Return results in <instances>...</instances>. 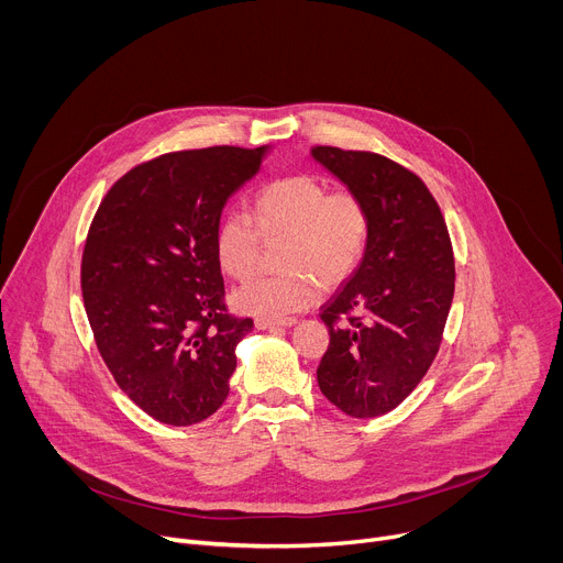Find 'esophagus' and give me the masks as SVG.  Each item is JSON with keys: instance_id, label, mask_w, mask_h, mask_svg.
<instances>
[{"instance_id": "obj_1", "label": "esophagus", "mask_w": 563, "mask_h": 563, "mask_svg": "<svg viewBox=\"0 0 563 563\" xmlns=\"http://www.w3.org/2000/svg\"><path fill=\"white\" fill-rule=\"evenodd\" d=\"M296 325V318H283V320H269V318H256V328L258 330H276V328H291Z\"/></svg>"}]
</instances>
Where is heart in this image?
Instances as JSON below:
<instances>
[{"instance_id": "b5f03b06", "label": "heart", "mask_w": 563, "mask_h": 563, "mask_svg": "<svg viewBox=\"0 0 563 563\" xmlns=\"http://www.w3.org/2000/svg\"><path fill=\"white\" fill-rule=\"evenodd\" d=\"M254 222L229 211L213 233L218 267L235 280L250 278L263 240L280 247L289 274L254 278L231 294L240 313L283 320L320 298V283L339 285L358 267L369 243V211L352 189H330L323 180L296 174L265 185L254 200Z\"/></svg>"}]
</instances>
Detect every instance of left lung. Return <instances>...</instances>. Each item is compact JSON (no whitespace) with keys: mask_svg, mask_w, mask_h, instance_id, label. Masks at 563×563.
I'll return each mask as SVG.
<instances>
[{"mask_svg":"<svg viewBox=\"0 0 563 563\" xmlns=\"http://www.w3.org/2000/svg\"><path fill=\"white\" fill-rule=\"evenodd\" d=\"M311 157L369 211L363 261L320 307L330 347L318 387L350 417L394 410L421 383L454 296V254L443 213L419 176L369 151L313 146Z\"/></svg>","mask_w":563,"mask_h":563,"instance_id":"left-lung-1","label":"left lung"}]
</instances>
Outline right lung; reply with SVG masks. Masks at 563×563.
Returning <instances> with one entry per match:
<instances>
[{
    "label": "right lung",
    "mask_w": 563,
    "mask_h": 563,
    "mask_svg": "<svg viewBox=\"0 0 563 563\" xmlns=\"http://www.w3.org/2000/svg\"><path fill=\"white\" fill-rule=\"evenodd\" d=\"M267 148L153 157L109 189L91 222L82 296L96 345L120 389L159 423H200L229 394L235 345L254 320L227 313L213 233Z\"/></svg>",
    "instance_id": "add662e5"
}]
</instances>
